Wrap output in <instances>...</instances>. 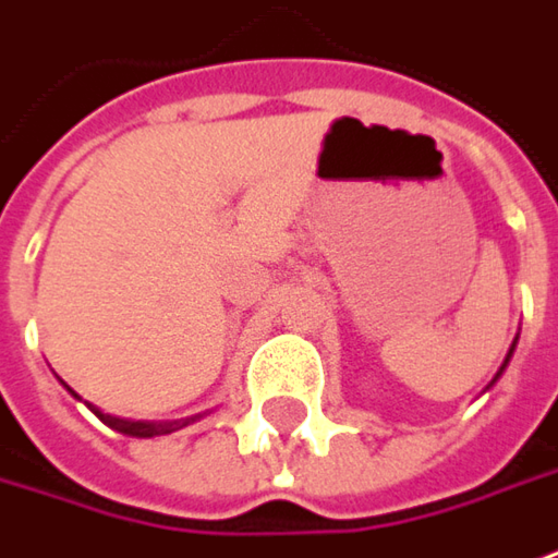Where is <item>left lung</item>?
Segmentation results:
<instances>
[{
    "label": "left lung",
    "instance_id": "1",
    "mask_svg": "<svg viewBox=\"0 0 558 558\" xmlns=\"http://www.w3.org/2000/svg\"><path fill=\"white\" fill-rule=\"evenodd\" d=\"M519 340V338H515ZM515 340H513V347H510V353H507V359H504V365H500V368H497V375H495V380L500 375H504V368H507V365H510V356H513V350H515ZM495 380H492V384H495ZM492 384H488V387H492Z\"/></svg>",
    "mask_w": 558,
    "mask_h": 558
}]
</instances>
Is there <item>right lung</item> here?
I'll use <instances>...</instances> for the list:
<instances>
[{
    "label": "right lung",
    "mask_w": 558,
    "mask_h": 558,
    "mask_svg": "<svg viewBox=\"0 0 558 558\" xmlns=\"http://www.w3.org/2000/svg\"><path fill=\"white\" fill-rule=\"evenodd\" d=\"M73 392V390H70ZM97 417L107 424V427L119 429V433H125V436H137V439H153V436H166V433H174V429L186 427V424H193L196 417H186V421H166V424H153V421H125V417H113V414H104V411H97L92 405Z\"/></svg>",
    "instance_id": "add662e5"
}]
</instances>
